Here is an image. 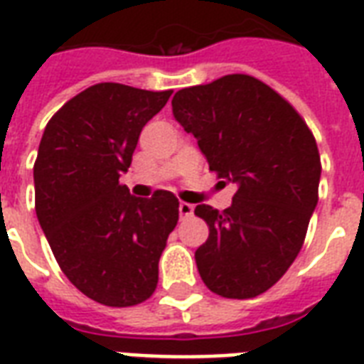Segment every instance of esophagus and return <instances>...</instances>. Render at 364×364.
Masks as SVG:
<instances>
[{
    "instance_id": "obj_1",
    "label": "esophagus",
    "mask_w": 364,
    "mask_h": 364,
    "mask_svg": "<svg viewBox=\"0 0 364 364\" xmlns=\"http://www.w3.org/2000/svg\"><path fill=\"white\" fill-rule=\"evenodd\" d=\"M193 213H194L193 204H188V202H179V215H181V219L191 218Z\"/></svg>"
}]
</instances>
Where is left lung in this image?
Segmentation results:
<instances>
[{"label":"left lung","mask_w":364,"mask_h":364,"mask_svg":"<svg viewBox=\"0 0 364 364\" xmlns=\"http://www.w3.org/2000/svg\"><path fill=\"white\" fill-rule=\"evenodd\" d=\"M171 108L210 170L238 187L221 212L194 208L210 227L194 252L198 273L218 296L256 298L287 273L305 240L321 181L315 137L290 102L246 74L179 90Z\"/></svg>","instance_id":"8db88e82"}]
</instances>
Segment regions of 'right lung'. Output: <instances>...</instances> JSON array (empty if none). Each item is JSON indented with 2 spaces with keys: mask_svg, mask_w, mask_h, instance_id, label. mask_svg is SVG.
Wrapping results in <instances>:
<instances>
[{
  "mask_svg": "<svg viewBox=\"0 0 364 364\" xmlns=\"http://www.w3.org/2000/svg\"><path fill=\"white\" fill-rule=\"evenodd\" d=\"M171 93L97 83L53 116L40 141L38 221L66 279L108 307L151 298L179 219V200L170 191L137 198L120 185L141 129Z\"/></svg>",
  "mask_w": 364,
  "mask_h": 364,
  "instance_id": "1",
  "label": "right lung"
}]
</instances>
